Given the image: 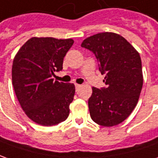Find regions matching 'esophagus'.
<instances>
[{
	"label": "esophagus",
	"mask_w": 158,
	"mask_h": 158,
	"mask_svg": "<svg viewBox=\"0 0 158 158\" xmlns=\"http://www.w3.org/2000/svg\"><path fill=\"white\" fill-rule=\"evenodd\" d=\"M82 85H79V84H75V88H76V91L78 92L79 89H80V87H81Z\"/></svg>",
	"instance_id": "1"
}]
</instances>
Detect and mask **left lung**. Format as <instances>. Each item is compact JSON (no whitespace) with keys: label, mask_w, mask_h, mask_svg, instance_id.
<instances>
[{"label":"left lung","mask_w":158,"mask_h":158,"mask_svg":"<svg viewBox=\"0 0 158 158\" xmlns=\"http://www.w3.org/2000/svg\"><path fill=\"white\" fill-rule=\"evenodd\" d=\"M81 47L95 54L99 71L106 74V87H93L88 100L91 118L102 126L119 124L132 112L142 90L140 55L124 37L109 32L88 37Z\"/></svg>","instance_id":"obj_1"}]
</instances>
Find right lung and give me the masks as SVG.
Returning a JSON list of instances; mask_svg holds the SVG:
<instances>
[{"label": "right lung", "instance_id": "right-lung-1", "mask_svg": "<svg viewBox=\"0 0 158 158\" xmlns=\"http://www.w3.org/2000/svg\"><path fill=\"white\" fill-rule=\"evenodd\" d=\"M73 39L33 37L20 48L12 66V83L26 115L36 124L52 126L65 121L73 100V84L53 81L54 72L63 68V60Z\"/></svg>", "mask_w": 158, "mask_h": 158}]
</instances>
